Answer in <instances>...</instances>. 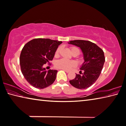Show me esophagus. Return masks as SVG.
<instances>
[{
  "label": "esophagus",
  "mask_w": 126,
  "mask_h": 126,
  "mask_svg": "<svg viewBox=\"0 0 126 126\" xmlns=\"http://www.w3.org/2000/svg\"><path fill=\"white\" fill-rule=\"evenodd\" d=\"M63 71H65L66 73H69V72H70V71H69V70H65V69H63Z\"/></svg>",
  "instance_id": "obj_1"
}]
</instances>
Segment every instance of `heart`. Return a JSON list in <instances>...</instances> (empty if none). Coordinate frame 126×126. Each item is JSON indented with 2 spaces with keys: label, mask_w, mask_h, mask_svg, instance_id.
Here are the masks:
<instances>
[{
  "label": "heart",
  "mask_w": 126,
  "mask_h": 126,
  "mask_svg": "<svg viewBox=\"0 0 126 126\" xmlns=\"http://www.w3.org/2000/svg\"><path fill=\"white\" fill-rule=\"evenodd\" d=\"M61 48L59 47L57 49L56 51L55 55L56 56L59 55V54L60 52ZM71 52H74V51H77L79 53V48L77 47H71ZM77 65V63L75 61H70L68 60L62 59L59 60L57 61L55 63V66L58 69H65V70H69L71 69V67H75V66Z\"/></svg>",
  "instance_id": "1"
}]
</instances>
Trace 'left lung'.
<instances>
[{
    "label": "left lung",
    "mask_w": 126,
    "mask_h": 126,
    "mask_svg": "<svg viewBox=\"0 0 126 126\" xmlns=\"http://www.w3.org/2000/svg\"><path fill=\"white\" fill-rule=\"evenodd\" d=\"M68 43L80 48L84 59V63L80 67L83 71L82 75L76 74L75 78L69 82L77 88H88L96 82L101 74L105 61L104 52L96 44L87 40H71Z\"/></svg>",
    "instance_id": "left-lung-1"
}]
</instances>
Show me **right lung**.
<instances>
[{
  "label": "right lung",
  "instance_id": "add662e5",
  "mask_svg": "<svg viewBox=\"0 0 126 126\" xmlns=\"http://www.w3.org/2000/svg\"><path fill=\"white\" fill-rule=\"evenodd\" d=\"M61 41L50 39H34L23 47L20 63L23 75L34 87L43 89L55 82L57 70L47 71L43 66L53 60L55 52Z\"/></svg>",
  "mask_w": 126,
  "mask_h": 126
}]
</instances>
